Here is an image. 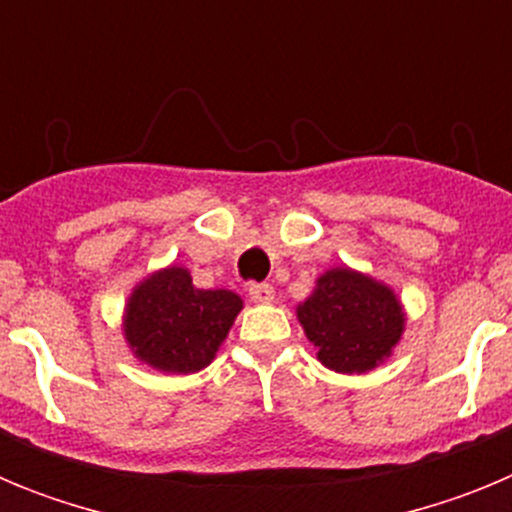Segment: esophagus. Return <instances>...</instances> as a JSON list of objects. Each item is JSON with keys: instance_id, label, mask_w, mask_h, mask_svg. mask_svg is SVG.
<instances>
[{"instance_id": "1", "label": "esophagus", "mask_w": 512, "mask_h": 512, "mask_svg": "<svg viewBox=\"0 0 512 512\" xmlns=\"http://www.w3.org/2000/svg\"><path fill=\"white\" fill-rule=\"evenodd\" d=\"M248 295H251L253 302H259V305H269V302H274V287L266 282H253L248 284Z\"/></svg>"}]
</instances>
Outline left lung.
Segmentation results:
<instances>
[{"mask_svg": "<svg viewBox=\"0 0 512 512\" xmlns=\"http://www.w3.org/2000/svg\"><path fill=\"white\" fill-rule=\"evenodd\" d=\"M297 320L318 361L338 374H366L392 356L405 333V310L395 289L348 266L323 271Z\"/></svg>", "mask_w": 512, "mask_h": 512, "instance_id": "obj_1", "label": "left lung"}]
</instances>
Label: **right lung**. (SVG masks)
<instances>
[{
	"label": "right lung",
	"instance_id": "right-lung-1",
	"mask_svg": "<svg viewBox=\"0 0 512 512\" xmlns=\"http://www.w3.org/2000/svg\"><path fill=\"white\" fill-rule=\"evenodd\" d=\"M243 300L230 289H197L184 266L148 274L122 310L133 356L164 374L202 372L233 328Z\"/></svg>",
	"mask_w": 512,
	"mask_h": 512
}]
</instances>
